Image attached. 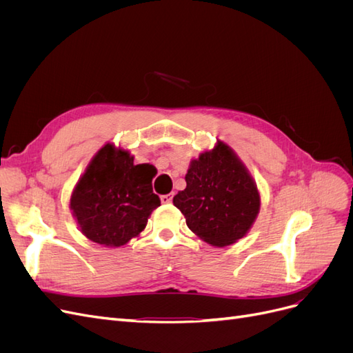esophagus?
I'll use <instances>...</instances> for the list:
<instances>
[{
    "label": "esophagus",
    "instance_id": "esophagus-1",
    "mask_svg": "<svg viewBox=\"0 0 353 353\" xmlns=\"http://www.w3.org/2000/svg\"><path fill=\"white\" fill-rule=\"evenodd\" d=\"M172 194H165V196H162V197H160V201H162V203H165V205H168V203H170V201H172Z\"/></svg>",
    "mask_w": 353,
    "mask_h": 353
}]
</instances>
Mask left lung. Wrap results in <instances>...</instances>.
<instances>
[{"mask_svg": "<svg viewBox=\"0 0 353 353\" xmlns=\"http://www.w3.org/2000/svg\"><path fill=\"white\" fill-rule=\"evenodd\" d=\"M185 190L174 205L188 228L212 245H228L243 239L259 213L261 197L249 170L225 143L191 160Z\"/></svg>", "mask_w": 353, "mask_h": 353, "instance_id": "8db88e82", "label": "left lung"}]
</instances>
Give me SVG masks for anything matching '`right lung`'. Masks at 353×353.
Wrapping results in <instances>:
<instances>
[{"label": "right lung", "mask_w": 353, "mask_h": 353, "mask_svg": "<svg viewBox=\"0 0 353 353\" xmlns=\"http://www.w3.org/2000/svg\"><path fill=\"white\" fill-rule=\"evenodd\" d=\"M154 172L148 163L135 165L128 150L101 147L70 197L83 236L105 248H119L137 237L160 206L152 187Z\"/></svg>", "instance_id": "add662e5"}]
</instances>
